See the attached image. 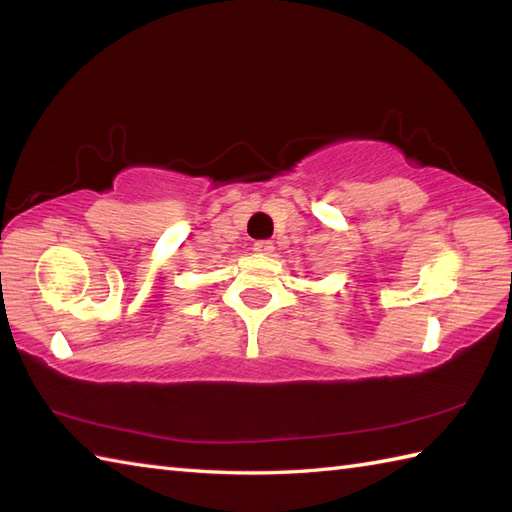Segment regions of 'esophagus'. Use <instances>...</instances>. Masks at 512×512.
I'll return each instance as SVG.
<instances>
[{
	"mask_svg": "<svg viewBox=\"0 0 512 512\" xmlns=\"http://www.w3.org/2000/svg\"><path fill=\"white\" fill-rule=\"evenodd\" d=\"M253 250H255L257 255H273L275 246H273V242H255Z\"/></svg>",
	"mask_w": 512,
	"mask_h": 512,
	"instance_id": "34e87169",
	"label": "esophagus"
}]
</instances>
